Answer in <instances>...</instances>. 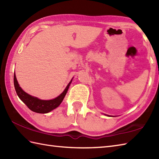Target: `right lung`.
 Segmentation results:
<instances>
[{"instance_id":"add662e5","label":"right lung","mask_w":159,"mask_h":159,"mask_svg":"<svg viewBox=\"0 0 159 159\" xmlns=\"http://www.w3.org/2000/svg\"><path fill=\"white\" fill-rule=\"evenodd\" d=\"M72 79L71 80V81L67 85L63 93L60 94L56 98L50 100H43L38 99V98L31 96L27 93L24 92L21 87H20L18 81H17L15 74L14 76H13V83H14V87L17 95L18 96L20 99L28 107L29 109L38 113H47L52 111L53 109H56L57 107H58L60 105V104L61 103L64 97H65L67 90H68L70 85L72 83Z\"/></svg>"}]
</instances>
